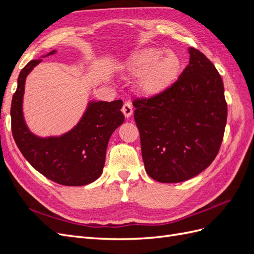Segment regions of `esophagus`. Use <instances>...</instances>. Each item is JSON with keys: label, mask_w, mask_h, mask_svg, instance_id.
<instances>
[{"label": "esophagus", "mask_w": 254, "mask_h": 254, "mask_svg": "<svg viewBox=\"0 0 254 254\" xmlns=\"http://www.w3.org/2000/svg\"><path fill=\"white\" fill-rule=\"evenodd\" d=\"M122 112L124 113L126 118H130L132 114V106L130 102H125L122 107Z\"/></svg>", "instance_id": "obj_1"}]
</instances>
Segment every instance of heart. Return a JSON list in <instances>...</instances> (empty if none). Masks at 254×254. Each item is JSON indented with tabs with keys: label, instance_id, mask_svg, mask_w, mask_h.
<instances>
[{
	"label": "heart",
	"instance_id": "obj_1",
	"mask_svg": "<svg viewBox=\"0 0 254 254\" xmlns=\"http://www.w3.org/2000/svg\"><path fill=\"white\" fill-rule=\"evenodd\" d=\"M127 70L139 76L137 88L146 96H157L172 87L181 70L180 58L173 52L145 49L129 58Z\"/></svg>",
	"mask_w": 254,
	"mask_h": 254
}]
</instances>
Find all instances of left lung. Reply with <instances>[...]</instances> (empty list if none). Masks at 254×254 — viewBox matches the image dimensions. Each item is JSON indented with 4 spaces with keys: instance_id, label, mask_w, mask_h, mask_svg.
<instances>
[{
    "instance_id": "8db88e82",
    "label": "left lung",
    "mask_w": 254,
    "mask_h": 254,
    "mask_svg": "<svg viewBox=\"0 0 254 254\" xmlns=\"http://www.w3.org/2000/svg\"><path fill=\"white\" fill-rule=\"evenodd\" d=\"M190 63L163 93L133 101L145 171L177 183L200 174L216 158L228 108L222 79L205 55L190 48Z\"/></svg>"
}]
</instances>
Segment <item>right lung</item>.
<instances>
[{
  "instance_id": "right-lung-1",
  "label": "right lung",
  "mask_w": 254,
  "mask_h": 254,
  "mask_svg": "<svg viewBox=\"0 0 254 254\" xmlns=\"http://www.w3.org/2000/svg\"><path fill=\"white\" fill-rule=\"evenodd\" d=\"M54 53L52 51L47 56ZM40 61H29L19 74L10 108L14 142L30 165L48 179L61 186H86L103 173L110 136L124 123L121 111L123 102H91L71 131L61 136H37L25 124L22 102L26 76Z\"/></svg>"
}]
</instances>
